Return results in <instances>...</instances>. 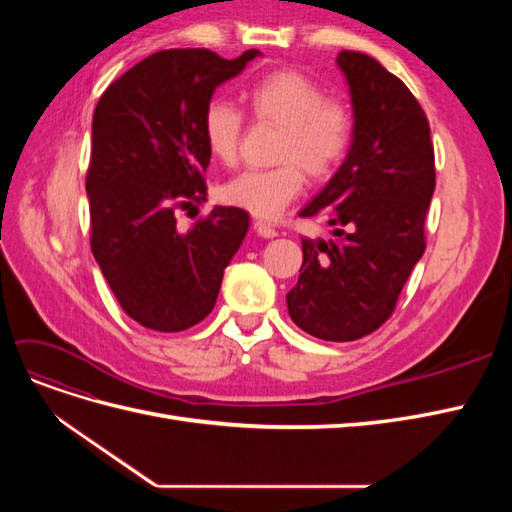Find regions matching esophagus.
I'll use <instances>...</instances> for the list:
<instances>
[{
	"label": "esophagus",
	"mask_w": 512,
	"mask_h": 512,
	"mask_svg": "<svg viewBox=\"0 0 512 512\" xmlns=\"http://www.w3.org/2000/svg\"><path fill=\"white\" fill-rule=\"evenodd\" d=\"M254 230H256V235L262 237V239L277 237V230L271 224H267V222H254Z\"/></svg>",
	"instance_id": "esophagus-1"
}]
</instances>
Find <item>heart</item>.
<instances>
[{
	"instance_id": "b5f03b06",
	"label": "heart",
	"mask_w": 512,
	"mask_h": 512,
	"mask_svg": "<svg viewBox=\"0 0 512 512\" xmlns=\"http://www.w3.org/2000/svg\"><path fill=\"white\" fill-rule=\"evenodd\" d=\"M243 102L256 121L280 128L275 160L267 170H243L222 185V200L273 220L303 190V170L312 179L329 177L346 158L352 141V113L309 76L277 70L243 91ZM243 117L226 100H211L203 113V138L211 158L232 164L237 158Z\"/></svg>"
}]
</instances>
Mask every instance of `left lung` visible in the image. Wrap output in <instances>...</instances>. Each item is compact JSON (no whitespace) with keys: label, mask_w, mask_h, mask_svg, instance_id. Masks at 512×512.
<instances>
[{"label":"left lung","mask_w":512,"mask_h":512,"mask_svg":"<svg viewBox=\"0 0 512 512\" xmlns=\"http://www.w3.org/2000/svg\"><path fill=\"white\" fill-rule=\"evenodd\" d=\"M350 104L346 160L299 215H324L333 239H301L299 282L288 314L324 342H352L393 314L425 252V215L436 188L429 121L421 104L374 57L337 55Z\"/></svg>","instance_id":"8db88e82"}]
</instances>
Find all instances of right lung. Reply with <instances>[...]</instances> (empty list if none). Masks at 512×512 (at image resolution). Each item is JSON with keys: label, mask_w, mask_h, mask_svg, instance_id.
Masks as SVG:
<instances>
[{"label": "right lung", "mask_w": 512, "mask_h": 512, "mask_svg": "<svg viewBox=\"0 0 512 512\" xmlns=\"http://www.w3.org/2000/svg\"><path fill=\"white\" fill-rule=\"evenodd\" d=\"M258 55L153 53L96 106L85 183L91 252L123 312L147 329L177 333L203 320L250 228L237 207H213L192 230H181L175 215L207 196L203 113L213 91Z\"/></svg>", "instance_id": "obj_1"}]
</instances>
